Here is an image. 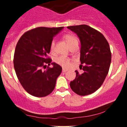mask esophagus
Segmentation results:
<instances>
[{"instance_id": "esophagus-1", "label": "esophagus", "mask_w": 127, "mask_h": 127, "mask_svg": "<svg viewBox=\"0 0 127 127\" xmlns=\"http://www.w3.org/2000/svg\"><path fill=\"white\" fill-rule=\"evenodd\" d=\"M62 71L63 72H66V71H67V69H66V68H64V67H63Z\"/></svg>"}]
</instances>
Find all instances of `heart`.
Here are the masks:
<instances>
[{"mask_svg": "<svg viewBox=\"0 0 127 127\" xmlns=\"http://www.w3.org/2000/svg\"><path fill=\"white\" fill-rule=\"evenodd\" d=\"M63 39H64V40L66 41V43L67 44V45L69 47V48L72 47V45H74L75 43H78L77 39L75 37V36H74L73 35L70 34H66L65 35H64ZM55 47V42L54 40L52 41L50 43V50L53 51ZM55 62L56 64H59L60 66H62L63 67H67L70 64V60L67 58L64 57V56H58V57L56 58L55 60Z\"/></svg>", "mask_w": 127, "mask_h": 127, "instance_id": "1", "label": "heart"}]
</instances>
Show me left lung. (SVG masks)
<instances>
[{"label": "left lung", "instance_id": "1", "mask_svg": "<svg viewBox=\"0 0 127 127\" xmlns=\"http://www.w3.org/2000/svg\"><path fill=\"white\" fill-rule=\"evenodd\" d=\"M76 33L81 43L80 69L75 71L76 77L70 82L72 90L80 96L92 94L103 84L111 62L109 45L98 31L85 24L67 26Z\"/></svg>", "mask_w": 127, "mask_h": 127}]
</instances>
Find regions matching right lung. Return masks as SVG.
I'll use <instances>...</instances> for the list:
<instances>
[{"label": "right lung", "mask_w": 127, "mask_h": 127, "mask_svg": "<svg viewBox=\"0 0 127 127\" xmlns=\"http://www.w3.org/2000/svg\"><path fill=\"white\" fill-rule=\"evenodd\" d=\"M63 27H39L32 29L20 37L15 48L13 64L17 77L24 89L31 95L44 97L55 87L62 67L47 55L54 36ZM53 64V68L46 64Z\"/></svg>", "instance_id": "1"}]
</instances>
